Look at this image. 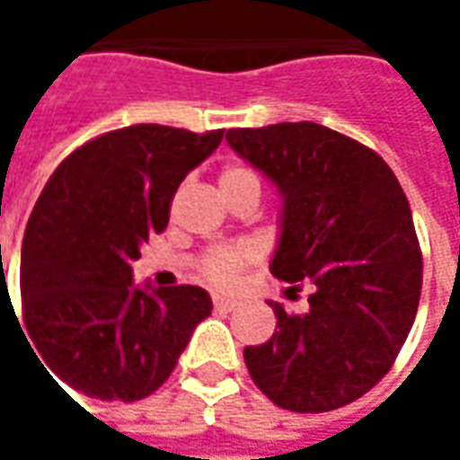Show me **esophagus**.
<instances>
[{
  "label": "esophagus",
  "mask_w": 460,
  "mask_h": 460,
  "mask_svg": "<svg viewBox=\"0 0 460 460\" xmlns=\"http://www.w3.org/2000/svg\"><path fill=\"white\" fill-rule=\"evenodd\" d=\"M236 305H239V300L234 298H226V296H214V308L217 310H236Z\"/></svg>",
  "instance_id": "esophagus-1"
}]
</instances>
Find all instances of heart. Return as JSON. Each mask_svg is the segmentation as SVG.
<instances>
[{"mask_svg": "<svg viewBox=\"0 0 460 460\" xmlns=\"http://www.w3.org/2000/svg\"><path fill=\"white\" fill-rule=\"evenodd\" d=\"M246 177H256L253 172L241 167V164H229L226 170L221 172L219 184L226 181L246 180ZM253 259V251L249 246H224V249H214L204 259V276L211 280L214 286H234L239 279L241 269Z\"/></svg>", "mask_w": 460, "mask_h": 460, "instance_id": "heart-1", "label": "heart"}]
</instances>
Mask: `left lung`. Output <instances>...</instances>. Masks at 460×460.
<instances>
[{
    "label": "left lung",
    "instance_id": "obj_1",
    "mask_svg": "<svg viewBox=\"0 0 460 460\" xmlns=\"http://www.w3.org/2000/svg\"><path fill=\"white\" fill-rule=\"evenodd\" d=\"M226 142L279 190L270 273L313 286L300 315L270 300L279 330L243 349L249 375L280 409H340L389 372L414 325L421 251L404 190L376 152L318 122L239 128Z\"/></svg>",
    "mask_w": 460,
    "mask_h": 460
}]
</instances>
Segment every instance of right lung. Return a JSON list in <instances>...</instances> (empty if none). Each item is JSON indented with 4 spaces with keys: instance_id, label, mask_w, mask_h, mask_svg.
Masks as SVG:
<instances>
[{
    "instance_id": "add662e5",
    "label": "right lung",
    "mask_w": 460,
    "mask_h": 460,
    "mask_svg": "<svg viewBox=\"0 0 460 460\" xmlns=\"http://www.w3.org/2000/svg\"><path fill=\"white\" fill-rule=\"evenodd\" d=\"M221 137L130 125L85 142L46 181L22 243L26 338L75 392L103 402L152 394L211 315L199 286H135L132 261Z\"/></svg>"
}]
</instances>
